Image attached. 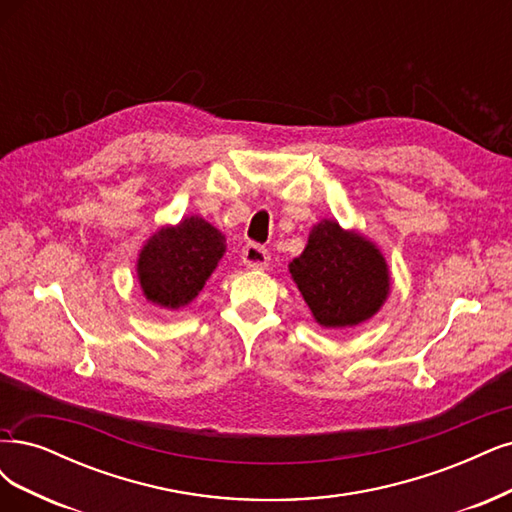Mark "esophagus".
I'll return each mask as SVG.
<instances>
[{
    "mask_svg": "<svg viewBox=\"0 0 512 512\" xmlns=\"http://www.w3.org/2000/svg\"><path fill=\"white\" fill-rule=\"evenodd\" d=\"M241 258H243L245 267L254 269V271L267 269L269 267V260H271L269 250L262 248V245H258V243H248V245H245L243 252H241Z\"/></svg>",
    "mask_w": 512,
    "mask_h": 512,
    "instance_id": "34e87169",
    "label": "esophagus"
}]
</instances>
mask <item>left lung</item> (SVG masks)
<instances>
[{"label": "left lung", "mask_w": 512, "mask_h": 512, "mask_svg": "<svg viewBox=\"0 0 512 512\" xmlns=\"http://www.w3.org/2000/svg\"><path fill=\"white\" fill-rule=\"evenodd\" d=\"M290 275L322 328H351L370 320L390 294V271L373 241L343 231L337 220L317 222Z\"/></svg>", "instance_id": "8db88e82"}]
</instances>
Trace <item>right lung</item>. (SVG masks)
<instances>
[{
  "label": "right lung",
  "instance_id": "obj_1",
  "mask_svg": "<svg viewBox=\"0 0 512 512\" xmlns=\"http://www.w3.org/2000/svg\"><path fill=\"white\" fill-rule=\"evenodd\" d=\"M226 252V239L199 216L156 231L139 252L137 279L148 301L161 309L186 307Z\"/></svg>",
  "mask_w": 512,
  "mask_h": 512
}]
</instances>
